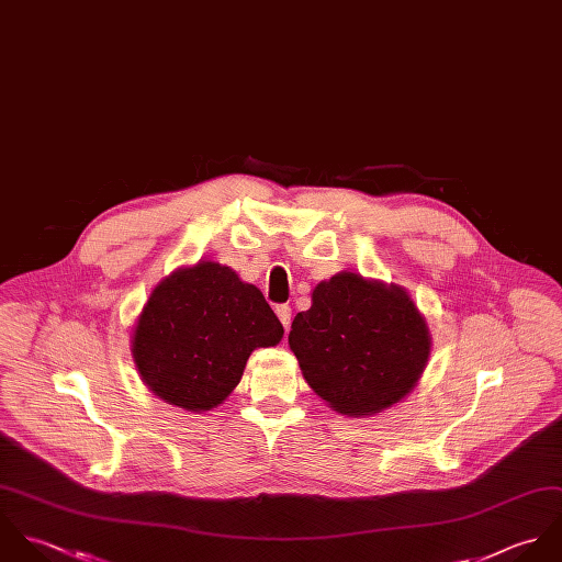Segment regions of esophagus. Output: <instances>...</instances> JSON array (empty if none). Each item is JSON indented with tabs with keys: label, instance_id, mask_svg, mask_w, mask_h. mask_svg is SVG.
<instances>
[{
	"label": "esophagus",
	"instance_id": "1",
	"mask_svg": "<svg viewBox=\"0 0 562 562\" xmlns=\"http://www.w3.org/2000/svg\"><path fill=\"white\" fill-rule=\"evenodd\" d=\"M276 315H278L280 324H282L284 328H289V326H291V306H286V304H280V306L276 308Z\"/></svg>",
	"mask_w": 562,
	"mask_h": 562
}]
</instances>
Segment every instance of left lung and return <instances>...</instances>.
<instances>
[{"instance_id": "8db88e82", "label": "left lung", "mask_w": 562, "mask_h": 562, "mask_svg": "<svg viewBox=\"0 0 562 562\" xmlns=\"http://www.w3.org/2000/svg\"><path fill=\"white\" fill-rule=\"evenodd\" d=\"M289 333L308 386L347 417L400 404L428 367L426 317L400 284L340 271L313 289Z\"/></svg>"}]
</instances>
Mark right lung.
I'll list each match as a JSON object with an SVG mask.
<instances>
[{"label":"right lung","mask_w":562,"mask_h":562,"mask_svg":"<svg viewBox=\"0 0 562 562\" xmlns=\"http://www.w3.org/2000/svg\"><path fill=\"white\" fill-rule=\"evenodd\" d=\"M284 328L260 289L215 260L180 267L149 293L132 330V360L143 384L189 413L224 404L258 347Z\"/></svg>","instance_id":"add662e5"}]
</instances>
